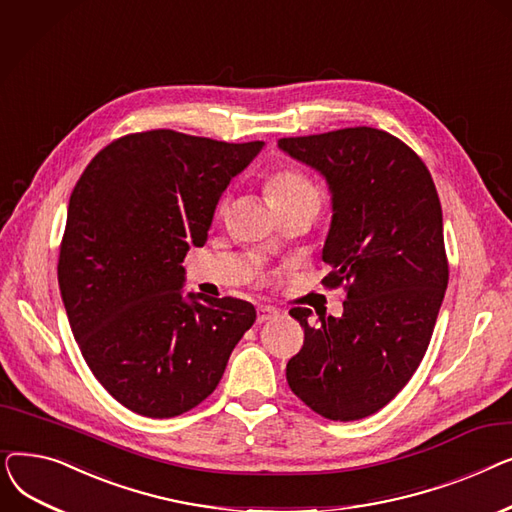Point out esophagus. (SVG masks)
I'll return each instance as SVG.
<instances>
[{"mask_svg":"<svg viewBox=\"0 0 512 512\" xmlns=\"http://www.w3.org/2000/svg\"><path fill=\"white\" fill-rule=\"evenodd\" d=\"M274 315H278L276 307H270V305H259L257 307V321H267V319H272Z\"/></svg>","mask_w":512,"mask_h":512,"instance_id":"obj_1","label":"esophagus"}]
</instances>
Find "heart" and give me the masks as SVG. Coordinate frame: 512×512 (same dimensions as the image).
I'll list each match as a JSON object with an SVG mask.
<instances>
[{"instance_id": "b5f03b06", "label": "heart", "mask_w": 512, "mask_h": 512, "mask_svg": "<svg viewBox=\"0 0 512 512\" xmlns=\"http://www.w3.org/2000/svg\"><path fill=\"white\" fill-rule=\"evenodd\" d=\"M265 195L276 209L313 201L319 203V188L313 178L297 166H278L265 176Z\"/></svg>"}]
</instances>
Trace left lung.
<instances>
[{"instance_id": "8db88e82", "label": "left lung", "mask_w": 512, "mask_h": 512, "mask_svg": "<svg viewBox=\"0 0 512 512\" xmlns=\"http://www.w3.org/2000/svg\"><path fill=\"white\" fill-rule=\"evenodd\" d=\"M278 147L328 180L324 284L346 292L342 317L309 324V309H290L305 342L286 380L317 415L363 419L407 386L434 334L448 286L436 184L409 145L378 128L288 137Z\"/></svg>"}]
</instances>
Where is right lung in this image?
<instances>
[{
	"label": "right lung",
	"mask_w": 512,
	"mask_h": 512,
	"mask_svg": "<svg viewBox=\"0 0 512 512\" xmlns=\"http://www.w3.org/2000/svg\"><path fill=\"white\" fill-rule=\"evenodd\" d=\"M261 147L134 132L103 147L74 186L58 259L62 301L97 382L134 413L195 409L253 326L247 301L184 297L180 263L205 245L215 205Z\"/></svg>",
	"instance_id": "add662e5"
}]
</instances>
